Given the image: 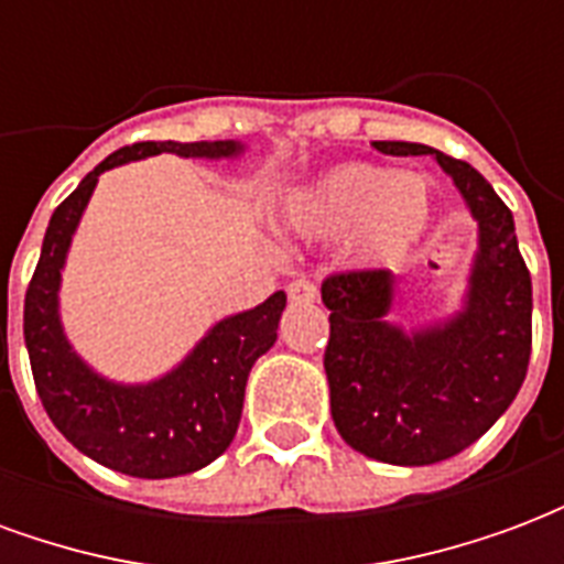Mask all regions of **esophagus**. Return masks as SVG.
Segmentation results:
<instances>
[{
	"label": "esophagus",
	"mask_w": 564,
	"mask_h": 564,
	"mask_svg": "<svg viewBox=\"0 0 564 564\" xmlns=\"http://www.w3.org/2000/svg\"><path fill=\"white\" fill-rule=\"evenodd\" d=\"M290 302H295V305H311V302H317V286L311 281H293L290 283Z\"/></svg>",
	"instance_id": "34e87169"
}]
</instances>
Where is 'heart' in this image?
Segmentation results:
<instances>
[{"label": "heart", "mask_w": 564, "mask_h": 564, "mask_svg": "<svg viewBox=\"0 0 564 564\" xmlns=\"http://www.w3.org/2000/svg\"><path fill=\"white\" fill-rule=\"evenodd\" d=\"M432 184L416 172L341 162L286 198L283 226L305 241H341L356 269L408 257L432 223Z\"/></svg>", "instance_id": "obj_1"}]
</instances>
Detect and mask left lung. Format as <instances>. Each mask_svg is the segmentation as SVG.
<instances>
[{
  "mask_svg": "<svg viewBox=\"0 0 564 564\" xmlns=\"http://www.w3.org/2000/svg\"><path fill=\"white\" fill-rule=\"evenodd\" d=\"M387 156H432L477 223L459 307L404 326L399 278L350 271L323 283V356L338 435L368 459L432 465L471 447L517 399L532 354V278L513 214L468 162L414 141H375Z\"/></svg>",
  "mask_w": 564,
  "mask_h": 564,
  "instance_id": "obj_1",
  "label": "left lung"
}]
</instances>
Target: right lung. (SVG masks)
Here are the masks:
<instances>
[{
  "label": "right lung",
  "mask_w": 564,
  "mask_h": 564,
  "mask_svg": "<svg viewBox=\"0 0 564 564\" xmlns=\"http://www.w3.org/2000/svg\"><path fill=\"white\" fill-rule=\"evenodd\" d=\"M245 141H141L120 148L93 169L78 189L54 210L44 232L42 257L23 302V338L32 378L44 411L75 447L129 477L165 480L205 468L232 444L250 368L278 341L286 293L269 295L262 305L217 319L193 350L160 378H105L68 341L59 290L72 238L90 205L99 174L156 153L184 160H238Z\"/></svg>",
  "instance_id": "add662e5"
}]
</instances>
